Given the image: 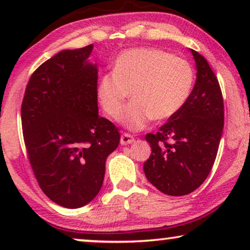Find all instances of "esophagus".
<instances>
[{
    "label": "esophagus",
    "mask_w": 250,
    "mask_h": 250,
    "mask_svg": "<svg viewBox=\"0 0 250 250\" xmlns=\"http://www.w3.org/2000/svg\"><path fill=\"white\" fill-rule=\"evenodd\" d=\"M133 142H134V138H133L131 134H128V133H123L121 136V145L126 146Z\"/></svg>",
    "instance_id": "obj_1"
}]
</instances>
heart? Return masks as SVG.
<instances>
[{"instance_id": "obj_1", "label": "heart", "mask_w": 250, "mask_h": 250, "mask_svg": "<svg viewBox=\"0 0 250 250\" xmlns=\"http://www.w3.org/2000/svg\"><path fill=\"white\" fill-rule=\"evenodd\" d=\"M194 69L189 61L164 50L146 47L123 52L112 73L102 75L97 98L104 111L117 118L128 94L132 102L119 122L133 131L153 119L163 122L176 115L192 92Z\"/></svg>"}]
</instances>
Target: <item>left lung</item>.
<instances>
[{
	"label": "left lung",
	"instance_id": "8db88e82",
	"mask_svg": "<svg viewBox=\"0 0 250 250\" xmlns=\"http://www.w3.org/2000/svg\"><path fill=\"white\" fill-rule=\"evenodd\" d=\"M197 81L184 107L146 140L151 155L143 165L146 179L163 193L186 196L198 189L216 159L224 125L217 77L207 60L191 50Z\"/></svg>",
	"mask_w": 250,
	"mask_h": 250
}]
</instances>
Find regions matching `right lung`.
<instances>
[{
	"label": "right lung",
	"instance_id": "obj_1",
	"mask_svg": "<svg viewBox=\"0 0 250 250\" xmlns=\"http://www.w3.org/2000/svg\"><path fill=\"white\" fill-rule=\"evenodd\" d=\"M93 45L63 50L30 76L21 104L23 141L39 186L53 203L80 208L100 191L118 128L98 114Z\"/></svg>",
	"mask_w": 250,
	"mask_h": 250
}]
</instances>
